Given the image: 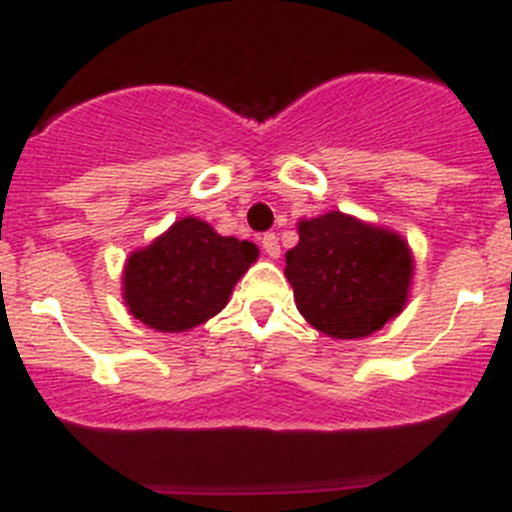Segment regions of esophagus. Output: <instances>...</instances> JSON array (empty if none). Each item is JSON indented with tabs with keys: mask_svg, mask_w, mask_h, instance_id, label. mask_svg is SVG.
Wrapping results in <instances>:
<instances>
[{
	"mask_svg": "<svg viewBox=\"0 0 512 512\" xmlns=\"http://www.w3.org/2000/svg\"><path fill=\"white\" fill-rule=\"evenodd\" d=\"M261 246H263V251H266V254L271 258H278V254H281V246H278V236L276 234H263L261 236Z\"/></svg>",
	"mask_w": 512,
	"mask_h": 512,
	"instance_id": "1",
	"label": "esophagus"
}]
</instances>
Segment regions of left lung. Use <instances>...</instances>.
Wrapping results in <instances>:
<instances>
[{"instance_id":"obj_1","label":"left lung","mask_w":512,"mask_h":512,"mask_svg":"<svg viewBox=\"0 0 512 512\" xmlns=\"http://www.w3.org/2000/svg\"><path fill=\"white\" fill-rule=\"evenodd\" d=\"M413 261L406 241L341 211L298 224L286 278L301 316L333 338H363L401 313Z\"/></svg>"}]
</instances>
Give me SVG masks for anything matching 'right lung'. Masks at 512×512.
Listing matches in <instances>:
<instances>
[{
  "mask_svg": "<svg viewBox=\"0 0 512 512\" xmlns=\"http://www.w3.org/2000/svg\"><path fill=\"white\" fill-rule=\"evenodd\" d=\"M258 249L209 224L181 219L146 249L129 256L124 301L134 318L161 333H181L209 321L229 301Z\"/></svg>",
  "mask_w": 512,
  "mask_h": 512,
  "instance_id": "1",
  "label": "right lung"
}]
</instances>
